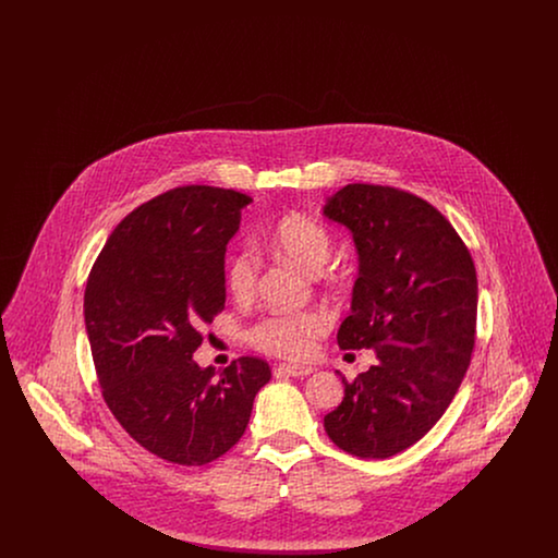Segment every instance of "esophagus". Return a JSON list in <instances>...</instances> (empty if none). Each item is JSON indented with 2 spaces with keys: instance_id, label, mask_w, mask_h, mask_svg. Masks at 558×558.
I'll return each instance as SVG.
<instances>
[{
  "instance_id": "esophagus-1",
  "label": "esophagus",
  "mask_w": 558,
  "mask_h": 558,
  "mask_svg": "<svg viewBox=\"0 0 558 558\" xmlns=\"http://www.w3.org/2000/svg\"><path fill=\"white\" fill-rule=\"evenodd\" d=\"M276 371L282 372L287 376H294V378H303V376L312 374L314 368L312 366H301V364H280Z\"/></svg>"
}]
</instances>
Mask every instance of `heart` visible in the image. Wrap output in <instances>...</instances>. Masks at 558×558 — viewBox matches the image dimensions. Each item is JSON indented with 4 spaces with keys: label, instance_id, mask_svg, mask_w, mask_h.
<instances>
[{
    "label": "heart",
    "instance_id": "1",
    "mask_svg": "<svg viewBox=\"0 0 558 558\" xmlns=\"http://www.w3.org/2000/svg\"><path fill=\"white\" fill-rule=\"evenodd\" d=\"M267 246L307 271H318L330 257L332 234L326 226L305 215H289L276 223L267 236ZM259 278V259L251 251H239L226 267L228 289L236 299H248ZM330 324V316L319 310L267 314L246 330L248 343L266 353L301 357L312 349V341Z\"/></svg>",
    "mask_w": 558,
    "mask_h": 558
}]
</instances>
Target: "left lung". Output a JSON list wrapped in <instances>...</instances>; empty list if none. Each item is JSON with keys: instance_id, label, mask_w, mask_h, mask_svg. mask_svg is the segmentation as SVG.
<instances>
[{"instance_id": "left-lung-1", "label": "left lung", "mask_w": 558, "mask_h": 558, "mask_svg": "<svg viewBox=\"0 0 558 558\" xmlns=\"http://www.w3.org/2000/svg\"><path fill=\"white\" fill-rule=\"evenodd\" d=\"M324 215L351 232L360 274L341 349H374L378 362L347 380L324 416L347 453L383 460L414 446L444 416L475 347L477 271L450 221L398 187L349 184Z\"/></svg>"}]
</instances>
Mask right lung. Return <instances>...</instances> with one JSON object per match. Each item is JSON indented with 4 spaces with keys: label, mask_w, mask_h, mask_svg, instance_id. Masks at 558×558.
I'll use <instances>...</instances> for the list:
<instances>
[{
    "label": "right lung",
    "mask_w": 558,
    "mask_h": 558,
    "mask_svg": "<svg viewBox=\"0 0 558 558\" xmlns=\"http://www.w3.org/2000/svg\"><path fill=\"white\" fill-rule=\"evenodd\" d=\"M251 196L173 187L130 213L89 271L83 314L110 412L167 462L201 466L236 446L267 362L201 368V326L226 303L223 257Z\"/></svg>",
    "instance_id": "right-lung-1"
}]
</instances>
